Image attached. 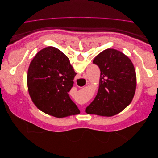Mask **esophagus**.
<instances>
[{
    "mask_svg": "<svg viewBox=\"0 0 158 158\" xmlns=\"http://www.w3.org/2000/svg\"><path fill=\"white\" fill-rule=\"evenodd\" d=\"M85 79H86V82H89V79L88 78H86ZM76 83H77V84H78V85H82V82H81L80 81H79V80H77V82H76Z\"/></svg>",
    "mask_w": 158,
    "mask_h": 158,
    "instance_id": "esophagus-1",
    "label": "esophagus"
}]
</instances>
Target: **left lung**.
<instances>
[{
    "label": "left lung",
    "instance_id": "left-lung-1",
    "mask_svg": "<svg viewBox=\"0 0 158 158\" xmlns=\"http://www.w3.org/2000/svg\"><path fill=\"white\" fill-rule=\"evenodd\" d=\"M93 63L100 69L99 85L96 96L85 112L103 117L115 115L133 99L136 88L135 66L127 55L114 49L100 52Z\"/></svg>",
    "mask_w": 158,
    "mask_h": 158
}]
</instances>
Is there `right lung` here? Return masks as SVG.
<instances>
[{
	"mask_svg": "<svg viewBox=\"0 0 158 158\" xmlns=\"http://www.w3.org/2000/svg\"><path fill=\"white\" fill-rule=\"evenodd\" d=\"M76 73L69 58L54 47L40 50L30 64L27 84L31 101L49 115L63 118L80 114L68 92Z\"/></svg>",
	"mask_w": 158,
	"mask_h": 158,
	"instance_id": "1",
	"label": "right lung"
}]
</instances>
